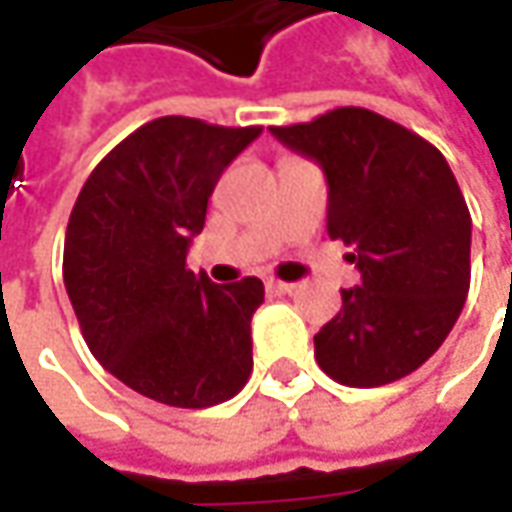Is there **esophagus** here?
I'll use <instances>...</instances> for the list:
<instances>
[{"label": "esophagus", "mask_w": 512, "mask_h": 512, "mask_svg": "<svg viewBox=\"0 0 512 512\" xmlns=\"http://www.w3.org/2000/svg\"><path fill=\"white\" fill-rule=\"evenodd\" d=\"M267 290L276 293V296H287V293L296 290V285H290V282H267Z\"/></svg>", "instance_id": "esophagus-1"}]
</instances>
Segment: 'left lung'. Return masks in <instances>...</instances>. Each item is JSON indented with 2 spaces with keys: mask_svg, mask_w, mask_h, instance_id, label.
<instances>
[{
  "mask_svg": "<svg viewBox=\"0 0 512 512\" xmlns=\"http://www.w3.org/2000/svg\"><path fill=\"white\" fill-rule=\"evenodd\" d=\"M327 179V233L353 247L362 282L316 336V362L347 387H382L422 367L470 290V210L439 150L364 108L270 128Z\"/></svg>",
  "mask_w": 512,
  "mask_h": 512,
  "instance_id": "left-lung-1",
  "label": "left lung"
}]
</instances>
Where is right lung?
<instances>
[{
    "label": "right lung",
    "instance_id": "obj_1",
    "mask_svg": "<svg viewBox=\"0 0 512 512\" xmlns=\"http://www.w3.org/2000/svg\"><path fill=\"white\" fill-rule=\"evenodd\" d=\"M259 133L153 119L93 168L70 210L62 276L82 336L108 373L153 402H227L253 370L250 319L265 285H213L185 259L222 170Z\"/></svg>",
    "mask_w": 512,
    "mask_h": 512
}]
</instances>
